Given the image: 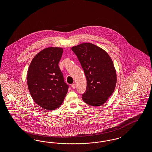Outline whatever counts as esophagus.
Here are the masks:
<instances>
[{
  "label": "esophagus",
  "instance_id": "1",
  "mask_svg": "<svg viewBox=\"0 0 152 152\" xmlns=\"http://www.w3.org/2000/svg\"><path fill=\"white\" fill-rule=\"evenodd\" d=\"M72 88H76V84L75 83H73V84H72Z\"/></svg>",
  "mask_w": 152,
  "mask_h": 152
}]
</instances>
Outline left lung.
<instances>
[{"label":"left lung","mask_w":152,"mask_h":152,"mask_svg":"<svg viewBox=\"0 0 152 152\" xmlns=\"http://www.w3.org/2000/svg\"><path fill=\"white\" fill-rule=\"evenodd\" d=\"M71 50L77 56L86 78L83 100L91 106H101L116 86V72L113 61L106 51L91 43H83Z\"/></svg>","instance_id":"1"}]
</instances>
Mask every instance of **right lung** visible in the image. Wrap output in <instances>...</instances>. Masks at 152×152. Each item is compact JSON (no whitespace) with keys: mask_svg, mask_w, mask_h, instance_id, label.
<instances>
[{"mask_svg":"<svg viewBox=\"0 0 152 152\" xmlns=\"http://www.w3.org/2000/svg\"><path fill=\"white\" fill-rule=\"evenodd\" d=\"M63 50L53 47L43 49L34 56L28 69V87L33 100L47 110L60 107L68 91L58 66Z\"/></svg>","mask_w":152,"mask_h":152,"instance_id":"right-lung-1","label":"right lung"}]
</instances>
